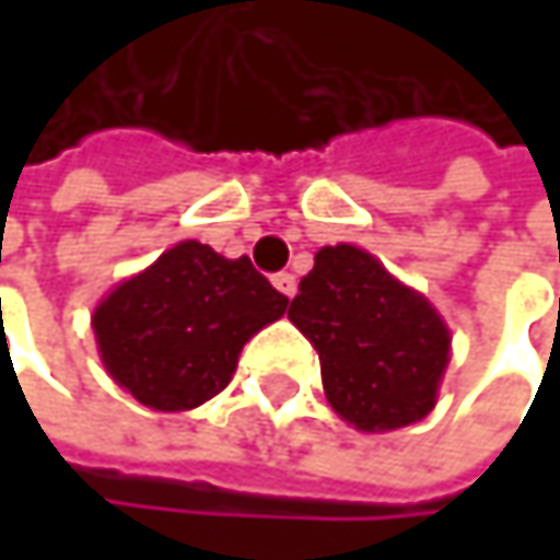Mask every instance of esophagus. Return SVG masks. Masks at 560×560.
<instances>
[{
  "label": "esophagus",
  "instance_id": "obj_1",
  "mask_svg": "<svg viewBox=\"0 0 560 560\" xmlns=\"http://www.w3.org/2000/svg\"><path fill=\"white\" fill-rule=\"evenodd\" d=\"M272 281H276V288H279L284 298H294V291H298V279H294L291 272H279Z\"/></svg>",
  "mask_w": 560,
  "mask_h": 560
}]
</instances>
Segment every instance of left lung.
<instances>
[{
    "label": "left lung",
    "instance_id": "obj_1",
    "mask_svg": "<svg viewBox=\"0 0 560 560\" xmlns=\"http://www.w3.org/2000/svg\"><path fill=\"white\" fill-rule=\"evenodd\" d=\"M288 320L320 357L330 408L360 431L421 421L451 360V330L424 294L357 246H324Z\"/></svg>",
    "mask_w": 560,
    "mask_h": 560
}]
</instances>
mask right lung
<instances>
[{"instance_id": "add662e5", "label": "right lung", "mask_w": 560, "mask_h": 560, "mask_svg": "<svg viewBox=\"0 0 560 560\" xmlns=\"http://www.w3.org/2000/svg\"><path fill=\"white\" fill-rule=\"evenodd\" d=\"M288 298L243 259L184 240L116 284L93 311L109 376L155 411H187L226 389L240 350L279 320Z\"/></svg>"}]
</instances>
